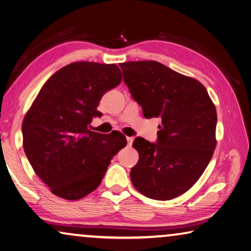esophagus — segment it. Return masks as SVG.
<instances>
[{
  "label": "esophagus",
  "mask_w": 251,
  "mask_h": 251,
  "mask_svg": "<svg viewBox=\"0 0 251 251\" xmlns=\"http://www.w3.org/2000/svg\"><path fill=\"white\" fill-rule=\"evenodd\" d=\"M133 138L132 137H126V141H128V146H131V144H132V142H133Z\"/></svg>",
  "instance_id": "1"
}]
</instances>
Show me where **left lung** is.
<instances>
[{
    "label": "left lung",
    "instance_id": "left-lung-1",
    "mask_svg": "<svg viewBox=\"0 0 251 251\" xmlns=\"http://www.w3.org/2000/svg\"><path fill=\"white\" fill-rule=\"evenodd\" d=\"M123 80L147 119L161 118L157 143L137 138L133 186L144 196L170 201L184 194L207 168L216 148L217 112L195 78L154 60L120 64Z\"/></svg>",
    "mask_w": 251,
    "mask_h": 251
}]
</instances>
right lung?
<instances>
[{"label":"right lung","mask_w":251,"mask_h":251,"mask_svg":"<svg viewBox=\"0 0 251 251\" xmlns=\"http://www.w3.org/2000/svg\"><path fill=\"white\" fill-rule=\"evenodd\" d=\"M122 80L114 64L76 61L44 83L26 112L23 148L38 177L52 194L77 201L100 185L112 157L126 146L121 132L89 129L104 92Z\"/></svg>","instance_id":"add662e5"}]
</instances>
